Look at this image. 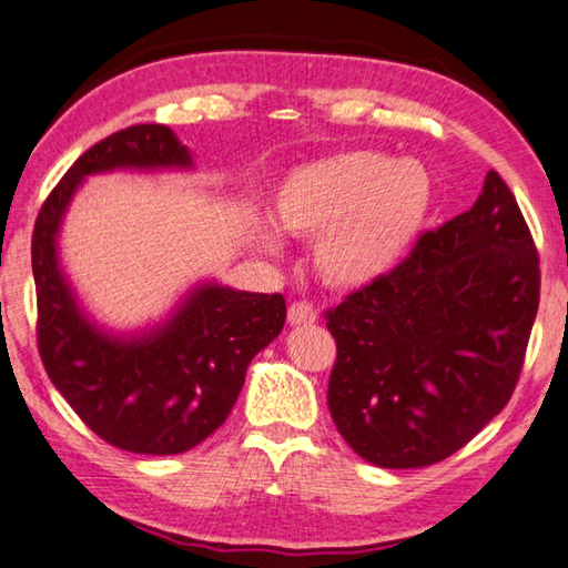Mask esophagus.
<instances>
[{
  "mask_svg": "<svg viewBox=\"0 0 568 568\" xmlns=\"http://www.w3.org/2000/svg\"><path fill=\"white\" fill-rule=\"evenodd\" d=\"M315 320L317 313L311 303H293L287 307V323L291 325H313Z\"/></svg>",
  "mask_w": 568,
  "mask_h": 568,
  "instance_id": "34e87169",
  "label": "esophagus"
}]
</instances>
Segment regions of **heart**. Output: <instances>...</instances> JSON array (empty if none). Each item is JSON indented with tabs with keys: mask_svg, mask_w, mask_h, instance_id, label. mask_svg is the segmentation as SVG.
<instances>
[{
	"mask_svg": "<svg viewBox=\"0 0 568 568\" xmlns=\"http://www.w3.org/2000/svg\"><path fill=\"white\" fill-rule=\"evenodd\" d=\"M432 209V179L419 161L345 151L287 173L273 219L293 235H317L315 263L329 283L367 285L387 275L417 241ZM267 251L281 239L257 225Z\"/></svg>",
	"mask_w": 568,
	"mask_h": 568,
	"instance_id": "1",
	"label": "heart"
}]
</instances>
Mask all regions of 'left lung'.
I'll return each mask as SVG.
<instances>
[{"label": "left lung", "mask_w": 568, "mask_h": 568, "mask_svg": "<svg viewBox=\"0 0 568 568\" xmlns=\"http://www.w3.org/2000/svg\"><path fill=\"white\" fill-rule=\"evenodd\" d=\"M539 283L527 221L489 171L467 213L325 313L337 343L327 407L347 445L385 469L467 445L517 387Z\"/></svg>", "instance_id": "left-lung-1"}]
</instances>
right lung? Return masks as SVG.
<instances>
[{"mask_svg": "<svg viewBox=\"0 0 568 568\" xmlns=\"http://www.w3.org/2000/svg\"><path fill=\"white\" fill-rule=\"evenodd\" d=\"M191 151L161 123L111 133L79 156L41 205L32 235L39 355L84 425L136 455H181L231 415L245 369L285 325L281 293L193 285L159 325L111 333L81 307L59 261V231L89 176L109 171H189Z\"/></svg>", "mask_w": 568, "mask_h": 568, "instance_id": "1", "label": "right lung"}]
</instances>
